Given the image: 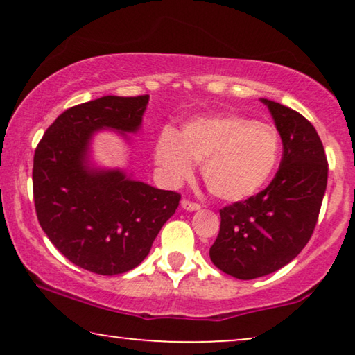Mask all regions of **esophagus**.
I'll return each mask as SVG.
<instances>
[{"label": "esophagus", "mask_w": 355, "mask_h": 355, "mask_svg": "<svg viewBox=\"0 0 355 355\" xmlns=\"http://www.w3.org/2000/svg\"><path fill=\"white\" fill-rule=\"evenodd\" d=\"M181 207L184 208V210H187V211H197V210H200V205H198V203H196V202H189V200H186V198H182Z\"/></svg>", "instance_id": "1"}]
</instances>
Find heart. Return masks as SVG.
Here are the masks:
<instances>
[{
	"label": "heart",
	"mask_w": 355,
	"mask_h": 355,
	"mask_svg": "<svg viewBox=\"0 0 355 355\" xmlns=\"http://www.w3.org/2000/svg\"><path fill=\"white\" fill-rule=\"evenodd\" d=\"M279 158L281 137L275 125L239 114L192 119L178 135L163 130L155 144V162L168 182L191 178L193 163H202L208 191L225 202H242L260 192Z\"/></svg>",
	"instance_id": "obj_1"
}]
</instances>
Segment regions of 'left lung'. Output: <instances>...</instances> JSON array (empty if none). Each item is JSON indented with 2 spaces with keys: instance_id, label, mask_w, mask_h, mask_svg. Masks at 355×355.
I'll return each mask as SVG.
<instances>
[{
  "instance_id": "left-lung-1",
  "label": "left lung",
  "mask_w": 355,
  "mask_h": 355,
  "mask_svg": "<svg viewBox=\"0 0 355 355\" xmlns=\"http://www.w3.org/2000/svg\"><path fill=\"white\" fill-rule=\"evenodd\" d=\"M283 142V158L270 186L220 210L221 226L210 259L226 275L255 279L293 261L317 225L328 163L317 130L302 114L260 98Z\"/></svg>"
}]
</instances>
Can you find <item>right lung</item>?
<instances>
[{
	"instance_id": "obj_1",
	"label": "right lung",
	"mask_w": 355,
	"mask_h": 355,
	"mask_svg": "<svg viewBox=\"0 0 355 355\" xmlns=\"http://www.w3.org/2000/svg\"><path fill=\"white\" fill-rule=\"evenodd\" d=\"M148 95H106L72 106L56 118L33 157V200L42 230L80 268L113 276L148 255L155 237L174 215L181 196L135 181L119 168L92 162V139L114 130L130 144Z\"/></svg>"
}]
</instances>
